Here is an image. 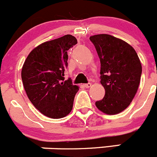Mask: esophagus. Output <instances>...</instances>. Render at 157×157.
<instances>
[{
	"mask_svg": "<svg viewBox=\"0 0 157 157\" xmlns=\"http://www.w3.org/2000/svg\"><path fill=\"white\" fill-rule=\"evenodd\" d=\"M91 86H92V84H91L90 82L86 83V84L84 85V86H85V87H86V88H89V87H91Z\"/></svg>",
	"mask_w": 157,
	"mask_h": 157,
	"instance_id": "esophagus-1",
	"label": "esophagus"
}]
</instances>
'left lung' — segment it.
<instances>
[{
  "instance_id": "8db88e82",
  "label": "left lung",
  "mask_w": 157,
  "mask_h": 157,
  "mask_svg": "<svg viewBox=\"0 0 157 157\" xmlns=\"http://www.w3.org/2000/svg\"><path fill=\"white\" fill-rule=\"evenodd\" d=\"M100 59V79L105 94L95 105L100 111L115 115L126 109L138 89L142 65L133 48L109 35L89 38Z\"/></svg>"
}]
</instances>
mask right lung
<instances>
[{
    "label": "right lung",
    "instance_id": "1",
    "mask_svg": "<svg viewBox=\"0 0 157 157\" xmlns=\"http://www.w3.org/2000/svg\"><path fill=\"white\" fill-rule=\"evenodd\" d=\"M77 44L71 35L46 41L33 49L21 70L24 88L34 106L43 115L60 119L69 114L78 87L65 80L68 50Z\"/></svg>",
    "mask_w": 157,
    "mask_h": 157
}]
</instances>
